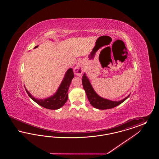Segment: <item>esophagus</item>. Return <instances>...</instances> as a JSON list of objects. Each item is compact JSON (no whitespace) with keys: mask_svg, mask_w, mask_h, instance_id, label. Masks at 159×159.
I'll return each mask as SVG.
<instances>
[{"mask_svg":"<svg viewBox=\"0 0 159 159\" xmlns=\"http://www.w3.org/2000/svg\"><path fill=\"white\" fill-rule=\"evenodd\" d=\"M84 66V62L83 61H80L76 65L74 69V73L77 76H81L83 73V67Z\"/></svg>","mask_w":159,"mask_h":159,"instance_id":"esophagus-1","label":"esophagus"}]
</instances>
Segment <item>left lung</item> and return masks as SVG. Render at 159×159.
Returning a JSON list of instances; mask_svg holds the SVG:
<instances>
[{
    "label": "left lung",
    "mask_w": 159,
    "mask_h": 159,
    "mask_svg": "<svg viewBox=\"0 0 159 159\" xmlns=\"http://www.w3.org/2000/svg\"><path fill=\"white\" fill-rule=\"evenodd\" d=\"M82 80L83 89L86 92L87 97L90 102L91 106L99 110H106L114 108L121 104L129 97V95H128L125 98L119 101H112L108 99L101 98L93 90L89 79L87 78L85 74L83 75Z\"/></svg>",
    "instance_id": "1"
}]
</instances>
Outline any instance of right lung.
Returning <instances> with one entry per match:
<instances>
[{"label":"right lung","instance_id":"obj_1","mask_svg":"<svg viewBox=\"0 0 159 159\" xmlns=\"http://www.w3.org/2000/svg\"><path fill=\"white\" fill-rule=\"evenodd\" d=\"M74 77V73L72 68H70L67 71L64 79L61 83L57 92L53 96L45 99H39L35 98L25 89L29 96L34 102H36L39 106H42L44 108L50 110H57L60 108L61 107L64 106L68 99V88L73 78Z\"/></svg>","mask_w":159,"mask_h":159}]
</instances>
